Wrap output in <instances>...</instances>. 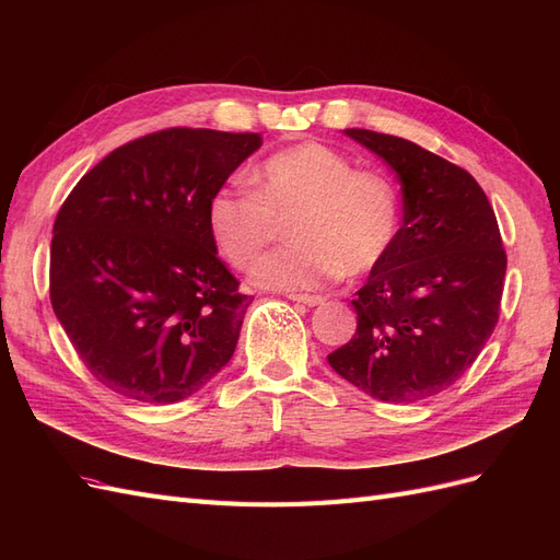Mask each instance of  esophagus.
Instances as JSON below:
<instances>
[{"mask_svg": "<svg viewBox=\"0 0 560 560\" xmlns=\"http://www.w3.org/2000/svg\"><path fill=\"white\" fill-rule=\"evenodd\" d=\"M290 301H296V303H303V306H322L327 299L319 296V294H290Z\"/></svg>", "mask_w": 560, "mask_h": 560, "instance_id": "esophagus-1", "label": "esophagus"}]
</instances>
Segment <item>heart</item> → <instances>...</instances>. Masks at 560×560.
Instances as JSON below:
<instances>
[{
  "label": "heart",
  "instance_id": "obj_1",
  "mask_svg": "<svg viewBox=\"0 0 560 560\" xmlns=\"http://www.w3.org/2000/svg\"><path fill=\"white\" fill-rule=\"evenodd\" d=\"M249 194L224 186L206 206V226L222 257L247 268L287 226V249L252 268L268 290H313L338 276L358 278L381 266L399 235L395 186L319 142L284 147L249 173Z\"/></svg>",
  "mask_w": 560,
  "mask_h": 560
}]
</instances>
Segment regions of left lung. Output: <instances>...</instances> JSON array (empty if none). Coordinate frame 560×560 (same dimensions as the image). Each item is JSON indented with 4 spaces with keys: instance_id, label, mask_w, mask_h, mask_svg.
I'll return each mask as SVG.
<instances>
[{
    "instance_id": "8db88e82",
    "label": "left lung",
    "mask_w": 560,
    "mask_h": 560,
    "mask_svg": "<svg viewBox=\"0 0 560 560\" xmlns=\"http://www.w3.org/2000/svg\"><path fill=\"white\" fill-rule=\"evenodd\" d=\"M343 132L397 173L404 217L393 252L352 301L358 331L327 360L374 399H428L465 374L498 325L506 270L498 219L463 167L395 135Z\"/></svg>"
}]
</instances>
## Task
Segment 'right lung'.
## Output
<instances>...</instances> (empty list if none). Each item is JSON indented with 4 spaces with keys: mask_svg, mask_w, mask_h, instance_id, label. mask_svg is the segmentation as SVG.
<instances>
[{
    "mask_svg": "<svg viewBox=\"0 0 560 560\" xmlns=\"http://www.w3.org/2000/svg\"><path fill=\"white\" fill-rule=\"evenodd\" d=\"M259 147V132H151L114 149L62 202L50 303L112 393L175 404L231 360L252 296L217 257L206 206Z\"/></svg>",
    "mask_w": 560,
    "mask_h": 560,
    "instance_id": "right-lung-1",
    "label": "right lung"
}]
</instances>
